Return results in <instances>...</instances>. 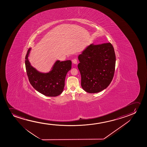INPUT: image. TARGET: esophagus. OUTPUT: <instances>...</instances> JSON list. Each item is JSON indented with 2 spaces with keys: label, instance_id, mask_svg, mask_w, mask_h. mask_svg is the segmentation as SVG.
I'll return each mask as SVG.
<instances>
[{
  "label": "esophagus",
  "instance_id": "obj_1",
  "mask_svg": "<svg viewBox=\"0 0 147 147\" xmlns=\"http://www.w3.org/2000/svg\"><path fill=\"white\" fill-rule=\"evenodd\" d=\"M72 62L74 64H76L77 63V59H73V60H72Z\"/></svg>",
  "mask_w": 147,
  "mask_h": 147
}]
</instances>
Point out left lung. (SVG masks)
I'll use <instances>...</instances> for the list:
<instances>
[{
  "mask_svg": "<svg viewBox=\"0 0 147 147\" xmlns=\"http://www.w3.org/2000/svg\"><path fill=\"white\" fill-rule=\"evenodd\" d=\"M78 60L81 84L85 91L99 92L109 86L114 76L116 61L111 42L91 44L79 55Z\"/></svg>",
  "mask_w": 147,
  "mask_h": 147,
  "instance_id": "left-lung-1",
  "label": "left lung"
}]
</instances>
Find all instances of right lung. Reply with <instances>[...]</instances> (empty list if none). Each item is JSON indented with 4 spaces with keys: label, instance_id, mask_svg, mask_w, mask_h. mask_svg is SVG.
<instances>
[{
    "label": "right lung",
    "instance_id": "1",
    "mask_svg": "<svg viewBox=\"0 0 147 147\" xmlns=\"http://www.w3.org/2000/svg\"><path fill=\"white\" fill-rule=\"evenodd\" d=\"M30 50V48L26 56L25 65L30 84L36 90L47 96L55 97L61 94L64 88L67 73L71 69L72 62L57 61L50 72L42 73L30 65L28 60Z\"/></svg>",
    "mask_w": 147,
    "mask_h": 147
}]
</instances>
